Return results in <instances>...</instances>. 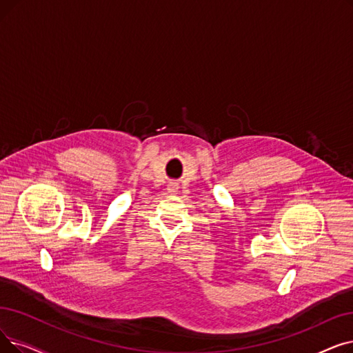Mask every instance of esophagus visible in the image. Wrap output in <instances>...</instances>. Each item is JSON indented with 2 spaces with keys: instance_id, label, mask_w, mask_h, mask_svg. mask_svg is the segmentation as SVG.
I'll return each mask as SVG.
<instances>
[{
  "instance_id": "esophagus-1",
  "label": "esophagus",
  "mask_w": 353,
  "mask_h": 353,
  "mask_svg": "<svg viewBox=\"0 0 353 353\" xmlns=\"http://www.w3.org/2000/svg\"><path fill=\"white\" fill-rule=\"evenodd\" d=\"M177 189H179V186H177V183H174V181H172L170 185H168V192H170V193H176Z\"/></svg>"
}]
</instances>
